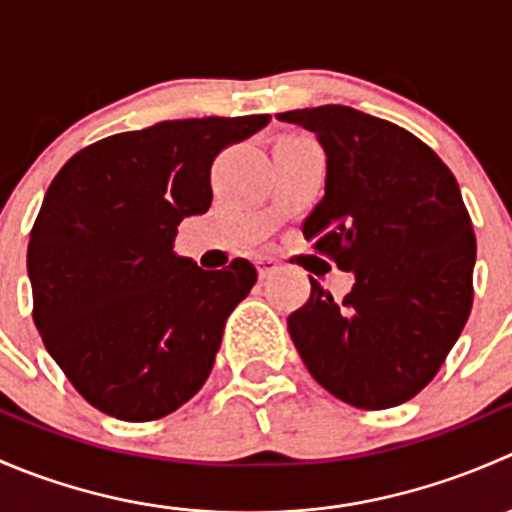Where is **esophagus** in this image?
I'll list each match as a JSON object with an SVG mask.
<instances>
[{
  "label": "esophagus",
  "mask_w": 512,
  "mask_h": 512,
  "mask_svg": "<svg viewBox=\"0 0 512 512\" xmlns=\"http://www.w3.org/2000/svg\"><path fill=\"white\" fill-rule=\"evenodd\" d=\"M275 270H277V260H272V257H260V260H257V272H260V280L270 277Z\"/></svg>",
  "instance_id": "obj_1"
}]
</instances>
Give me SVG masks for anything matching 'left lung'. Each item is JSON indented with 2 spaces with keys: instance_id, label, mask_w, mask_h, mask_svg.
<instances>
[{
  "instance_id": "left-lung-1",
  "label": "left lung",
  "mask_w": 512,
  "mask_h": 512,
  "mask_svg": "<svg viewBox=\"0 0 512 512\" xmlns=\"http://www.w3.org/2000/svg\"><path fill=\"white\" fill-rule=\"evenodd\" d=\"M277 118L317 133L327 153L304 240L354 272L342 302L309 277L289 337L337 399L366 411L404 404L438 374L473 307L476 235L456 178L414 133L356 108Z\"/></svg>"
}]
</instances>
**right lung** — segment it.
<instances>
[{
    "label": "right lung",
    "instance_id": "add662e5",
    "mask_svg": "<svg viewBox=\"0 0 512 512\" xmlns=\"http://www.w3.org/2000/svg\"><path fill=\"white\" fill-rule=\"evenodd\" d=\"M267 113L163 121L91 143L51 180L29 235L34 324L74 389L103 414L156 421L210 376L225 319L257 282L252 262L200 270L173 252L208 213L220 151Z\"/></svg>",
    "mask_w": 512,
    "mask_h": 512
}]
</instances>
